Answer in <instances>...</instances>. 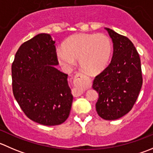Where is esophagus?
Instances as JSON below:
<instances>
[{
  "label": "esophagus",
  "instance_id": "esophagus-1",
  "mask_svg": "<svg viewBox=\"0 0 153 153\" xmlns=\"http://www.w3.org/2000/svg\"><path fill=\"white\" fill-rule=\"evenodd\" d=\"M86 83V78L85 75H84L81 73H77L75 75V84L77 86H82L83 84H85ZM84 93V90L80 88H74L72 89V95L75 97H78Z\"/></svg>",
  "mask_w": 153,
  "mask_h": 153
}]
</instances>
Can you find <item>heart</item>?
Here are the masks:
<instances>
[{
	"label": "heart",
	"instance_id": "obj_1",
	"mask_svg": "<svg viewBox=\"0 0 153 153\" xmlns=\"http://www.w3.org/2000/svg\"><path fill=\"white\" fill-rule=\"evenodd\" d=\"M112 52V43L104 34L78 33L69 37L63 48L56 51L59 64L66 69L75 64L89 75L102 72L108 65Z\"/></svg>",
	"mask_w": 153,
	"mask_h": 153
}]
</instances>
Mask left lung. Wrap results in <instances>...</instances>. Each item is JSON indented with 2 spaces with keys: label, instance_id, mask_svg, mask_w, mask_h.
I'll return each mask as SVG.
<instances>
[{
  "label": "left lung",
  "instance_id": "left-lung-1",
  "mask_svg": "<svg viewBox=\"0 0 153 153\" xmlns=\"http://www.w3.org/2000/svg\"><path fill=\"white\" fill-rule=\"evenodd\" d=\"M113 43L110 64L95 77L92 88L98 93L96 111L105 120H116L133 106L142 86L141 60L132 41L105 28Z\"/></svg>",
  "mask_w": 153,
  "mask_h": 153
}]
</instances>
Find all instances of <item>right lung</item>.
Here are the masks:
<instances>
[{
	"label": "right lung",
	"instance_id": "right-lung-1",
	"mask_svg": "<svg viewBox=\"0 0 153 153\" xmlns=\"http://www.w3.org/2000/svg\"><path fill=\"white\" fill-rule=\"evenodd\" d=\"M55 43L49 34H38L19 47L12 65L17 102L29 119L45 126L64 123L73 100L68 75L55 67Z\"/></svg>",
	"mask_w": 153,
	"mask_h": 153
}]
</instances>
